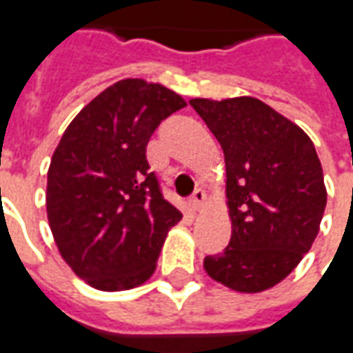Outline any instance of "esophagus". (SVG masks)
<instances>
[{
    "label": "esophagus",
    "mask_w": 353,
    "mask_h": 353,
    "mask_svg": "<svg viewBox=\"0 0 353 353\" xmlns=\"http://www.w3.org/2000/svg\"><path fill=\"white\" fill-rule=\"evenodd\" d=\"M204 202H206V192H204V189H196L192 199L189 200V208H191L192 214H199L200 210L204 208Z\"/></svg>",
    "instance_id": "obj_1"
}]
</instances>
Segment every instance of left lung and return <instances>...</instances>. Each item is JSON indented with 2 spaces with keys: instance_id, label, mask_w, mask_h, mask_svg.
Returning <instances> with one entry per match:
<instances>
[{
  "instance_id": "obj_1",
  "label": "left lung",
  "mask_w": 353,
  "mask_h": 353,
  "mask_svg": "<svg viewBox=\"0 0 353 353\" xmlns=\"http://www.w3.org/2000/svg\"><path fill=\"white\" fill-rule=\"evenodd\" d=\"M189 103L221 143L232 225L229 245L208 255L204 270L229 289L261 293L288 278L318 236L327 189L316 147L252 96Z\"/></svg>"
}]
</instances>
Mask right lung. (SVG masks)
<instances>
[{
	"label": "right lung",
	"instance_id": "1",
	"mask_svg": "<svg viewBox=\"0 0 353 353\" xmlns=\"http://www.w3.org/2000/svg\"><path fill=\"white\" fill-rule=\"evenodd\" d=\"M185 105L159 83L123 79L81 109L54 149L47 217L62 259L90 288L124 291L153 276L181 212L162 196L145 147Z\"/></svg>",
	"mask_w": 353,
	"mask_h": 353
}]
</instances>
